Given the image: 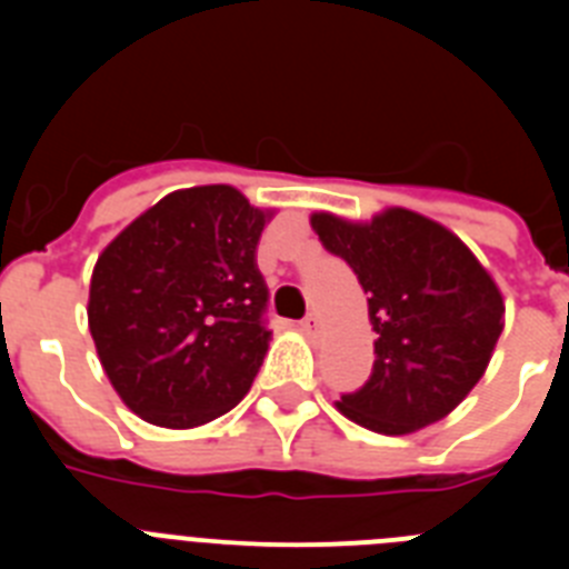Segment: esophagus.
<instances>
[{
  "instance_id": "esophagus-1",
  "label": "esophagus",
  "mask_w": 569,
  "mask_h": 569,
  "mask_svg": "<svg viewBox=\"0 0 569 569\" xmlns=\"http://www.w3.org/2000/svg\"><path fill=\"white\" fill-rule=\"evenodd\" d=\"M301 330H305V333H308V336L319 333V330H321L319 313H308V316H305V319H301Z\"/></svg>"
}]
</instances>
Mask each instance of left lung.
I'll return each mask as SVG.
<instances>
[{
	"instance_id": "left-lung-1",
	"label": "left lung",
	"mask_w": 569,
	"mask_h": 569,
	"mask_svg": "<svg viewBox=\"0 0 569 569\" xmlns=\"http://www.w3.org/2000/svg\"><path fill=\"white\" fill-rule=\"evenodd\" d=\"M310 224L353 268L376 330L373 373L336 401L341 413L385 436L445 419L485 376L505 328L496 281L459 236L413 210L370 224L313 213Z\"/></svg>"
}]
</instances>
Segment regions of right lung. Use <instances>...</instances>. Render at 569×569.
<instances>
[{
    "mask_svg": "<svg viewBox=\"0 0 569 569\" xmlns=\"http://www.w3.org/2000/svg\"><path fill=\"white\" fill-rule=\"evenodd\" d=\"M264 222L230 184L176 190L99 256L90 336L116 393L150 425L213 421L253 385L270 341Z\"/></svg>",
    "mask_w": 569,
    "mask_h": 569,
    "instance_id": "right-lung-1",
    "label": "right lung"
}]
</instances>
